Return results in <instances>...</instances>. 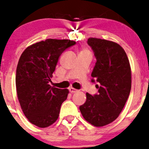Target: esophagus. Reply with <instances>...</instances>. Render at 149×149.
Returning <instances> with one entry per match:
<instances>
[{
	"mask_svg": "<svg viewBox=\"0 0 149 149\" xmlns=\"http://www.w3.org/2000/svg\"><path fill=\"white\" fill-rule=\"evenodd\" d=\"M68 90H69V92H70L71 93H77V92H78L77 89H74V88H72V87L69 88V89H68Z\"/></svg>",
	"mask_w": 149,
	"mask_h": 149,
	"instance_id": "34e87169",
	"label": "esophagus"
}]
</instances>
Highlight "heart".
I'll return each instance as SVG.
<instances>
[{
    "instance_id": "1",
    "label": "heart",
    "mask_w": 149,
    "mask_h": 149,
    "mask_svg": "<svg viewBox=\"0 0 149 149\" xmlns=\"http://www.w3.org/2000/svg\"><path fill=\"white\" fill-rule=\"evenodd\" d=\"M87 51V50H86V49H84L82 51Z\"/></svg>"
}]
</instances>
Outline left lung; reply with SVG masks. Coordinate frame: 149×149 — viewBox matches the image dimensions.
<instances>
[{
  "label": "left lung",
  "instance_id": "left-lung-1",
  "mask_svg": "<svg viewBox=\"0 0 149 149\" xmlns=\"http://www.w3.org/2000/svg\"><path fill=\"white\" fill-rule=\"evenodd\" d=\"M87 43L94 52L96 63L91 76L98 93H86V101L80 106L85 120L95 127H102L118 118L131 89V70L127 54L117 43L89 38Z\"/></svg>",
  "mask_w": 149,
  "mask_h": 149
}]
</instances>
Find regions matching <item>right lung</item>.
Segmentation results:
<instances>
[{
  "label": "right lung",
  "mask_w": 149,
  "mask_h": 149,
  "mask_svg": "<svg viewBox=\"0 0 149 149\" xmlns=\"http://www.w3.org/2000/svg\"><path fill=\"white\" fill-rule=\"evenodd\" d=\"M75 44L68 39H48L27 47L21 55L15 76L17 95L24 116L37 127H47L58 119L68 90L49 83L60 55Z\"/></svg>",
  "instance_id": "1"
}]
</instances>
